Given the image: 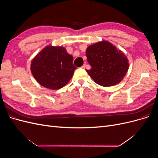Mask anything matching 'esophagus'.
Wrapping results in <instances>:
<instances>
[{
  "label": "esophagus",
  "instance_id": "1",
  "mask_svg": "<svg viewBox=\"0 0 158 158\" xmlns=\"http://www.w3.org/2000/svg\"><path fill=\"white\" fill-rule=\"evenodd\" d=\"M85 65H86V63H85V62H84V64L82 65V69H85Z\"/></svg>",
  "mask_w": 158,
  "mask_h": 158
}]
</instances>
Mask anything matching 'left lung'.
I'll list each match as a JSON object with an SVG mask.
<instances>
[{
  "mask_svg": "<svg viewBox=\"0 0 158 158\" xmlns=\"http://www.w3.org/2000/svg\"><path fill=\"white\" fill-rule=\"evenodd\" d=\"M91 66L85 70L94 82L102 86L118 84L128 70V60L123 51L107 41L89 45L85 51Z\"/></svg>",
  "mask_w": 158,
  "mask_h": 158,
  "instance_id": "8db88e82",
  "label": "left lung"
}]
</instances>
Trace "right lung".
<instances>
[{"label": "right lung", "instance_id": "obj_1", "mask_svg": "<svg viewBox=\"0 0 158 158\" xmlns=\"http://www.w3.org/2000/svg\"><path fill=\"white\" fill-rule=\"evenodd\" d=\"M73 57L63 47H45L31 61V71L37 82L51 89L64 87L76 69Z\"/></svg>", "mask_w": 158, "mask_h": 158}]
</instances>
